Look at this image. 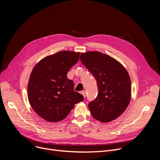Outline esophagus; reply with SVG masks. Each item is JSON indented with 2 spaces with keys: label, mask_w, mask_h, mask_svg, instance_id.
Segmentation results:
<instances>
[{
  "label": "esophagus",
  "mask_w": 160,
  "mask_h": 160,
  "mask_svg": "<svg viewBox=\"0 0 160 160\" xmlns=\"http://www.w3.org/2000/svg\"><path fill=\"white\" fill-rule=\"evenodd\" d=\"M81 94L83 95V96L84 98H85V96H86V92H85V91H82V92H81Z\"/></svg>",
  "instance_id": "34e87169"
}]
</instances>
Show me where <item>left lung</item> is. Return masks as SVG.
<instances>
[{"mask_svg":"<svg viewBox=\"0 0 160 160\" xmlns=\"http://www.w3.org/2000/svg\"><path fill=\"white\" fill-rule=\"evenodd\" d=\"M80 60L98 83V95L88 105L92 117L102 123L115 120L131 99V81L127 70L115 59L98 51L82 53Z\"/></svg>","mask_w":160,"mask_h":160,"instance_id":"8db88e82","label":"left lung"}]
</instances>
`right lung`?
<instances>
[{
    "mask_svg": "<svg viewBox=\"0 0 160 160\" xmlns=\"http://www.w3.org/2000/svg\"><path fill=\"white\" fill-rule=\"evenodd\" d=\"M80 52L62 51L41 59L33 68L28 84V98L33 110L50 122L64 119L83 96L74 91L67 78L79 59Z\"/></svg>",
    "mask_w": 160,
    "mask_h": 160,
    "instance_id": "right-lung-1",
    "label": "right lung"
}]
</instances>
